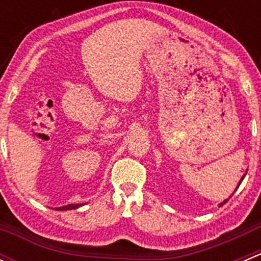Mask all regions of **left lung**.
I'll return each instance as SVG.
<instances>
[{
    "label": "left lung",
    "mask_w": 261,
    "mask_h": 261,
    "mask_svg": "<svg viewBox=\"0 0 261 261\" xmlns=\"http://www.w3.org/2000/svg\"><path fill=\"white\" fill-rule=\"evenodd\" d=\"M243 179H244V177H243V178H241L240 183H241V181H243ZM240 183H239V186H240ZM239 186H238V188H239ZM231 196H232V194H231ZM230 198H231V197H230ZM227 201H228V198H227V199H225V201H223V202H222V203H220V207H221V206H223V204H225V203H226V202H227Z\"/></svg>",
    "instance_id": "obj_1"
}]
</instances>
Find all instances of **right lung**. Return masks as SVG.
Listing matches in <instances>:
<instances>
[{"mask_svg":"<svg viewBox=\"0 0 261 261\" xmlns=\"http://www.w3.org/2000/svg\"><path fill=\"white\" fill-rule=\"evenodd\" d=\"M83 204V203H82ZM82 204H67V206H63V207H58V211H67V210H75L78 207H81Z\"/></svg>","mask_w":261,"mask_h":261,"instance_id":"obj_1","label":"right lung"}]
</instances>
